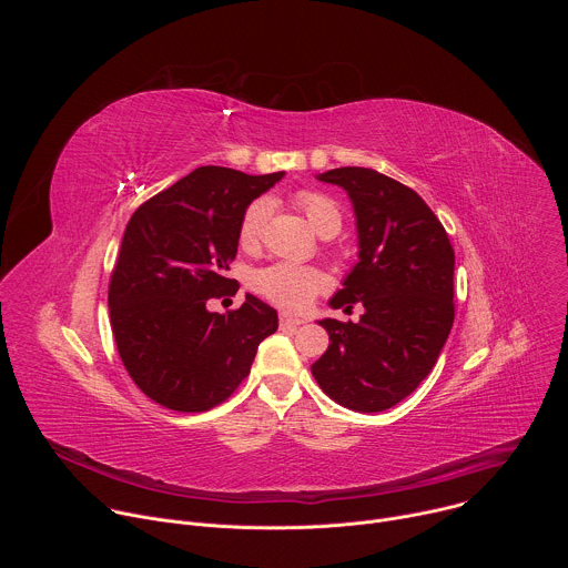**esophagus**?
Listing matches in <instances>:
<instances>
[{
  "mask_svg": "<svg viewBox=\"0 0 568 568\" xmlns=\"http://www.w3.org/2000/svg\"><path fill=\"white\" fill-rule=\"evenodd\" d=\"M278 323H281V328H298V326H303L305 321L296 318V316H290V314H281Z\"/></svg>",
  "mask_w": 568,
  "mask_h": 568,
  "instance_id": "obj_1",
  "label": "esophagus"
}]
</instances>
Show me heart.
I'll return each instance as SVG.
<instances>
[{
  "mask_svg": "<svg viewBox=\"0 0 568 568\" xmlns=\"http://www.w3.org/2000/svg\"><path fill=\"white\" fill-rule=\"evenodd\" d=\"M296 204L321 235H335L342 229V211L337 202L326 193L298 191ZM270 215H272L270 197H256L254 202L247 204L237 226V237L242 247L247 250L258 247ZM326 287H328V278L321 270L292 265V263L270 265L256 272L254 276V290L263 294L267 301L285 310L307 307L316 294L326 292Z\"/></svg>",
  "mask_w": 568,
  "mask_h": 568,
  "instance_id": "obj_1",
  "label": "heart"
}]
</instances>
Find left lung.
Instances as JSON below:
<instances>
[{
	"label": "left lung",
	"instance_id": "obj_1",
	"mask_svg": "<svg viewBox=\"0 0 568 568\" xmlns=\"http://www.w3.org/2000/svg\"><path fill=\"white\" fill-rule=\"evenodd\" d=\"M346 189L359 233V263L333 298L357 323L323 318L331 346L312 364L318 386L353 412L395 407L434 368L454 323V247L425 200L373 169L318 175Z\"/></svg>",
	"mask_w": 568,
	"mask_h": 568
}]
</instances>
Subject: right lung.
<instances>
[{
    "instance_id": "add662e5",
    "label": "right lung",
    "mask_w": 568,
    "mask_h": 568,
    "mask_svg": "<svg viewBox=\"0 0 568 568\" xmlns=\"http://www.w3.org/2000/svg\"><path fill=\"white\" fill-rule=\"evenodd\" d=\"M283 175L202 166L132 213L110 276V321L125 371L161 407H217L276 333V310L252 294L226 314L206 303L237 292L224 272L240 217Z\"/></svg>"
}]
</instances>
